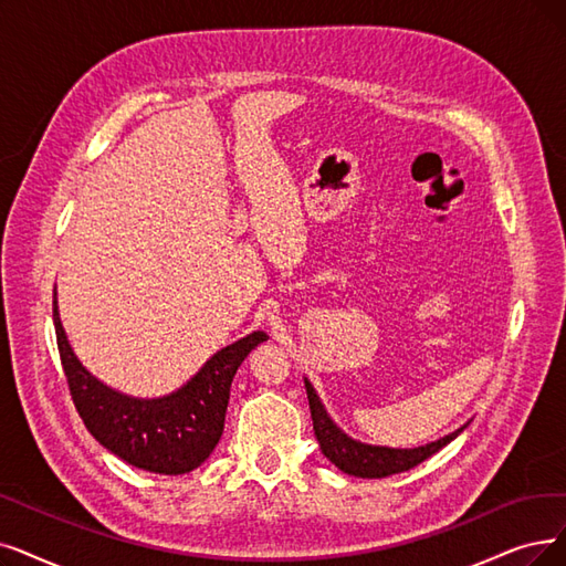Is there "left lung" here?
Wrapping results in <instances>:
<instances>
[{
    "mask_svg": "<svg viewBox=\"0 0 566 566\" xmlns=\"http://www.w3.org/2000/svg\"><path fill=\"white\" fill-rule=\"evenodd\" d=\"M304 382H306L308 409H311V418H313V432H315V439H318V443H321L323 455L334 467L342 469L344 473H350V476L386 479V476H392V473L409 471L416 464L424 462L427 458L439 453L443 446H448L460 432H464V427L469 424L467 422L464 427L458 429V432L448 434L439 441L427 443V446H418V448H386V446L359 443V441L350 439L348 434H344L342 429L332 422L321 397L315 395L311 382L308 380H304Z\"/></svg>",
    "mask_w": 566,
    "mask_h": 566,
    "instance_id": "obj_1",
    "label": "left lung"
}]
</instances>
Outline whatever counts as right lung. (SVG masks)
Masks as SVG:
<instances>
[{
	"instance_id": "add662e5",
	"label": "right lung",
	"mask_w": 566,
	"mask_h": 566,
	"mask_svg": "<svg viewBox=\"0 0 566 566\" xmlns=\"http://www.w3.org/2000/svg\"><path fill=\"white\" fill-rule=\"evenodd\" d=\"M53 323L62 369L87 432L127 464L167 476L188 473L213 453L222 437L232 378L248 353L269 338L264 332L248 334L218 350L184 388L167 397L139 399L104 386L81 365L66 342L55 297Z\"/></svg>"
}]
</instances>
